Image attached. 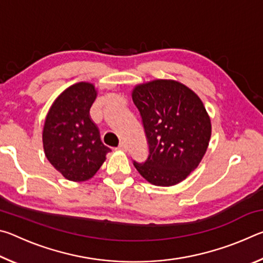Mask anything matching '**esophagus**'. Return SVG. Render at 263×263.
<instances>
[{
    "mask_svg": "<svg viewBox=\"0 0 263 263\" xmlns=\"http://www.w3.org/2000/svg\"><path fill=\"white\" fill-rule=\"evenodd\" d=\"M117 149L124 151V152H125V151H127V145L125 144V142H121V144H119V146L117 147Z\"/></svg>",
    "mask_w": 263,
    "mask_h": 263,
    "instance_id": "34e87169",
    "label": "esophagus"
}]
</instances>
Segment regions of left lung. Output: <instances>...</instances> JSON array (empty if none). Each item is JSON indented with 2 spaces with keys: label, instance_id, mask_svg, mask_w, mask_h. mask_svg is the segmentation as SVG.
<instances>
[{
  "label": "left lung",
  "instance_id": "left-lung-1",
  "mask_svg": "<svg viewBox=\"0 0 263 263\" xmlns=\"http://www.w3.org/2000/svg\"><path fill=\"white\" fill-rule=\"evenodd\" d=\"M148 142L145 162L133 161L149 183L169 186L195 171L211 137L210 117L201 99L174 80H154L132 91Z\"/></svg>",
  "mask_w": 263,
  "mask_h": 263
}]
</instances>
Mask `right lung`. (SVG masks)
I'll use <instances>...</instances> for the list:
<instances>
[{
    "label": "right lung",
    "mask_w": 263,
    "mask_h": 263,
    "mask_svg": "<svg viewBox=\"0 0 263 263\" xmlns=\"http://www.w3.org/2000/svg\"><path fill=\"white\" fill-rule=\"evenodd\" d=\"M97 96L94 84L79 82L58 96L43 130L48 161L69 181L91 179L105 161L110 148L102 142L89 110Z\"/></svg>",
    "instance_id": "right-lung-1"
}]
</instances>
